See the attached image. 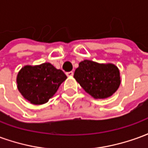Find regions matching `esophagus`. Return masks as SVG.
I'll list each match as a JSON object with an SVG mask.
<instances>
[{"label":"esophagus","instance_id":"obj_1","mask_svg":"<svg viewBox=\"0 0 148 148\" xmlns=\"http://www.w3.org/2000/svg\"><path fill=\"white\" fill-rule=\"evenodd\" d=\"M66 74L67 75L68 77H72L74 75V72L73 71H70V72H67Z\"/></svg>","mask_w":148,"mask_h":148}]
</instances>
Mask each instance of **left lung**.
<instances>
[{"instance_id":"8db88e82","label":"left lung","mask_w":148,"mask_h":148,"mask_svg":"<svg viewBox=\"0 0 148 148\" xmlns=\"http://www.w3.org/2000/svg\"><path fill=\"white\" fill-rule=\"evenodd\" d=\"M74 77L83 90L96 99L112 96L121 84L120 71L113 64H99L84 60L75 70Z\"/></svg>"}]
</instances>
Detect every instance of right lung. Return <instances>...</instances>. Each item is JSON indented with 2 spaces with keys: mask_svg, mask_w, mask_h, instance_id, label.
<instances>
[{
  "mask_svg": "<svg viewBox=\"0 0 148 148\" xmlns=\"http://www.w3.org/2000/svg\"><path fill=\"white\" fill-rule=\"evenodd\" d=\"M66 75L49 62L39 66H25L18 73L17 87L24 98L34 105L47 103Z\"/></svg>",
  "mask_w": 148,
  "mask_h": 148,
  "instance_id": "add662e5",
  "label": "right lung"
}]
</instances>
